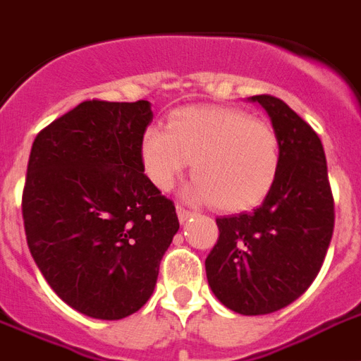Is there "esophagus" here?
<instances>
[{"label": "esophagus", "instance_id": "esophagus-1", "mask_svg": "<svg viewBox=\"0 0 361 361\" xmlns=\"http://www.w3.org/2000/svg\"><path fill=\"white\" fill-rule=\"evenodd\" d=\"M177 216H178V221L184 223L193 216V212H192V210H186V208L180 207V204H177Z\"/></svg>", "mask_w": 361, "mask_h": 361}]
</instances>
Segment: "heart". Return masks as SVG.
Masks as SVG:
<instances>
[{
	"label": "heart",
	"instance_id": "heart-1",
	"mask_svg": "<svg viewBox=\"0 0 361 361\" xmlns=\"http://www.w3.org/2000/svg\"><path fill=\"white\" fill-rule=\"evenodd\" d=\"M145 175L166 192L192 160L184 195L227 212L256 207L281 168V140L267 121L223 106L175 110L168 129L149 127L140 144Z\"/></svg>",
	"mask_w": 361,
	"mask_h": 361
}]
</instances>
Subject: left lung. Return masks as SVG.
<instances>
[{"instance_id": "left-lung-1", "label": "left lung", "mask_w": 361, "mask_h": 361, "mask_svg": "<svg viewBox=\"0 0 361 361\" xmlns=\"http://www.w3.org/2000/svg\"><path fill=\"white\" fill-rule=\"evenodd\" d=\"M281 140L279 175L252 212L217 217L219 240L204 267L221 305L266 315L291 305L314 282L334 232V199L319 136L284 101L252 95Z\"/></svg>"}]
</instances>
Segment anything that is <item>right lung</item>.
Listing matches in <instances>:
<instances>
[{"mask_svg": "<svg viewBox=\"0 0 361 361\" xmlns=\"http://www.w3.org/2000/svg\"><path fill=\"white\" fill-rule=\"evenodd\" d=\"M149 101H85L32 142L23 225L38 269L68 306L94 319L138 312L178 231L173 202L144 173Z\"/></svg>", "mask_w": 361, "mask_h": 361, "instance_id": "1", "label": "right lung"}]
</instances>
